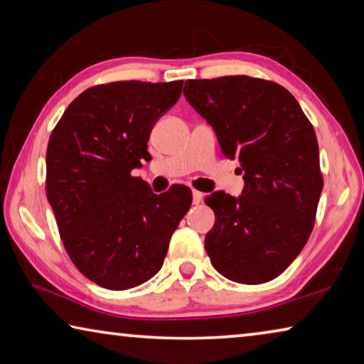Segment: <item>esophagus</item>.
<instances>
[{"label": "esophagus", "mask_w": 364, "mask_h": 364, "mask_svg": "<svg viewBox=\"0 0 364 364\" xmlns=\"http://www.w3.org/2000/svg\"><path fill=\"white\" fill-rule=\"evenodd\" d=\"M202 199H204V194L200 193V191H193V202H194V205H199L200 202H202Z\"/></svg>", "instance_id": "obj_1"}]
</instances>
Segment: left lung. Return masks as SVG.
Returning a JSON list of instances; mask_svg holds the SVG:
<instances>
[{"label":"left lung","mask_w":364,"mask_h":364,"mask_svg":"<svg viewBox=\"0 0 364 364\" xmlns=\"http://www.w3.org/2000/svg\"><path fill=\"white\" fill-rule=\"evenodd\" d=\"M188 102L244 175L239 197H205L215 225L205 236L213 268L241 284L279 276L304 249L323 191L315 130L297 100L274 82L247 75L188 80Z\"/></svg>","instance_id":"obj_1"}]
</instances>
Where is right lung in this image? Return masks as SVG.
Returning a JSON list of instances; mask_svg holds the SVG:
<instances>
[{
    "label": "right lung",
    "mask_w": 364,
    "mask_h": 364,
    "mask_svg": "<svg viewBox=\"0 0 364 364\" xmlns=\"http://www.w3.org/2000/svg\"><path fill=\"white\" fill-rule=\"evenodd\" d=\"M181 88L183 80L93 86L70 102L49 138L46 196L60 239L80 273L110 291L136 287L162 268L193 202L183 184L157 196L132 176Z\"/></svg>",
    "instance_id": "add662e5"
}]
</instances>
